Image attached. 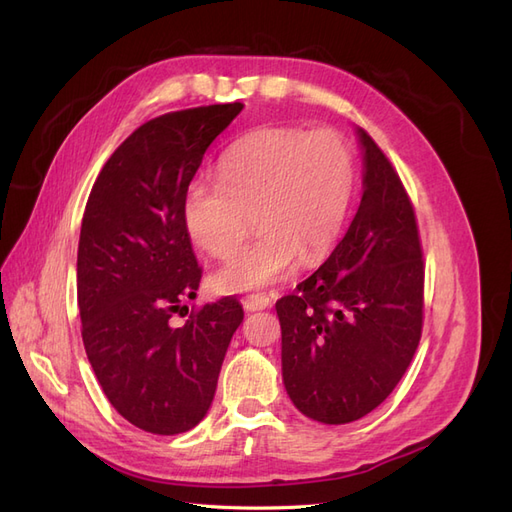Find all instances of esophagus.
I'll use <instances>...</instances> for the list:
<instances>
[{
    "mask_svg": "<svg viewBox=\"0 0 512 512\" xmlns=\"http://www.w3.org/2000/svg\"><path fill=\"white\" fill-rule=\"evenodd\" d=\"M271 305V299L265 297V294H250V297H245L243 307L247 312H256V309H265Z\"/></svg>",
    "mask_w": 512,
    "mask_h": 512,
    "instance_id": "esophagus-1",
    "label": "esophagus"
}]
</instances>
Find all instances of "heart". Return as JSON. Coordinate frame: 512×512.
I'll return each mask as SVG.
<instances>
[{
    "label": "heart",
    "instance_id": "1",
    "mask_svg": "<svg viewBox=\"0 0 512 512\" xmlns=\"http://www.w3.org/2000/svg\"><path fill=\"white\" fill-rule=\"evenodd\" d=\"M356 183L354 149L335 130L258 128L222 156L220 179L196 177L183 196L192 241L218 258L235 254L252 230L256 241L215 275L224 292L284 280L331 252L344 228Z\"/></svg>",
    "mask_w": 512,
    "mask_h": 512
}]
</instances>
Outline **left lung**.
<instances>
[{
	"mask_svg": "<svg viewBox=\"0 0 512 512\" xmlns=\"http://www.w3.org/2000/svg\"><path fill=\"white\" fill-rule=\"evenodd\" d=\"M363 196L318 271L275 303L282 371L305 416L344 425L393 393L421 342L425 260L412 200L365 130Z\"/></svg>",
	"mask_w": 512,
	"mask_h": 512,
	"instance_id": "8db88e82",
	"label": "left lung"
}]
</instances>
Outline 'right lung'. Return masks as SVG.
Listing matches in <instances>:
<instances>
[{
  "label": "right lung",
  "instance_id": "1",
  "mask_svg": "<svg viewBox=\"0 0 512 512\" xmlns=\"http://www.w3.org/2000/svg\"><path fill=\"white\" fill-rule=\"evenodd\" d=\"M241 108L196 106L145 121L106 160L83 213L76 297L87 359L113 408L158 436L203 421L243 320L241 303L224 297L170 324L203 277L183 196Z\"/></svg>",
  "mask_w": 512,
  "mask_h": 512
}]
</instances>
